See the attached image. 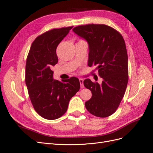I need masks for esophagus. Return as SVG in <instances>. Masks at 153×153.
<instances>
[{
  "instance_id": "1",
  "label": "esophagus",
  "mask_w": 153,
  "mask_h": 153,
  "mask_svg": "<svg viewBox=\"0 0 153 153\" xmlns=\"http://www.w3.org/2000/svg\"><path fill=\"white\" fill-rule=\"evenodd\" d=\"M79 82H80L81 88H84V80L82 79V78H80Z\"/></svg>"
}]
</instances>
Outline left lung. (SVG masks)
<instances>
[{
	"mask_svg": "<svg viewBox=\"0 0 153 153\" xmlns=\"http://www.w3.org/2000/svg\"><path fill=\"white\" fill-rule=\"evenodd\" d=\"M73 32L89 45L88 66H96L101 84L89 78L84 85L92 92L86 101L87 110L98 117L113 114L124 95L128 82V54L124 40L119 32L103 24H87L75 27Z\"/></svg>",
	"mask_w": 153,
	"mask_h": 153,
	"instance_id": "8db88e82",
	"label": "left lung"
}]
</instances>
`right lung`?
<instances>
[{
  "instance_id": "add662e5",
  "label": "right lung",
  "mask_w": 153,
  "mask_h": 153,
  "mask_svg": "<svg viewBox=\"0 0 153 153\" xmlns=\"http://www.w3.org/2000/svg\"><path fill=\"white\" fill-rule=\"evenodd\" d=\"M73 27L45 32L32 43L25 66V84L31 103L40 116L54 120L67 111L69 100L79 91L76 77L60 82L53 78L52 66L58 62L56 49Z\"/></svg>"
}]
</instances>
